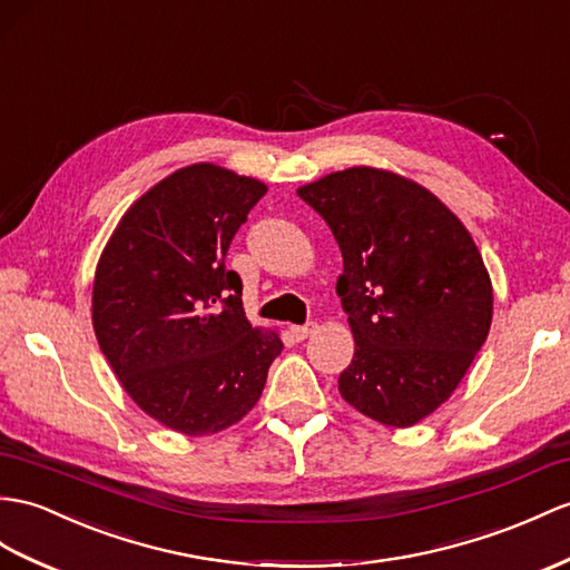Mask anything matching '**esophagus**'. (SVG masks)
Instances as JSON below:
<instances>
[{"label":"esophagus","mask_w":570,"mask_h":570,"mask_svg":"<svg viewBox=\"0 0 570 570\" xmlns=\"http://www.w3.org/2000/svg\"><path fill=\"white\" fill-rule=\"evenodd\" d=\"M314 331H316V324H314V322H307V324H302V326H293V336H295L297 341H304L307 336H312Z\"/></svg>","instance_id":"obj_1"}]
</instances>
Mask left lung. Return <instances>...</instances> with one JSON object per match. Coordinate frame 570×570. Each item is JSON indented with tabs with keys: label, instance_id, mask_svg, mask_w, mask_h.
Instances as JSON below:
<instances>
[{
	"label": "left lung",
	"instance_id": "left-lung-1",
	"mask_svg": "<svg viewBox=\"0 0 570 570\" xmlns=\"http://www.w3.org/2000/svg\"><path fill=\"white\" fill-rule=\"evenodd\" d=\"M297 196L343 256L336 293L355 355L341 396L382 425L428 419L460 386L493 318L491 275L469 229L435 193L374 166L326 174Z\"/></svg>",
	"mask_w": 570,
	"mask_h": 570
}]
</instances>
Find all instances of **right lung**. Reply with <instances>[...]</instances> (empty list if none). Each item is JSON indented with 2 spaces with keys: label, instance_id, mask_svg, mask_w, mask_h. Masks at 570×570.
I'll return each mask as SVG.
<instances>
[{
  "label": "right lung",
  "instance_id": "1",
  "mask_svg": "<svg viewBox=\"0 0 570 570\" xmlns=\"http://www.w3.org/2000/svg\"><path fill=\"white\" fill-rule=\"evenodd\" d=\"M258 178L210 161L137 198L96 263L91 322L122 390L149 419L203 438L252 411L281 333L248 322L232 237L266 196Z\"/></svg>",
  "mask_w": 570,
  "mask_h": 570
}]
</instances>
